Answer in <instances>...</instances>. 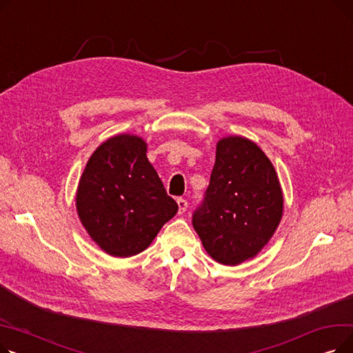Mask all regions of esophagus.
Instances as JSON below:
<instances>
[{"label": "esophagus", "instance_id": "1", "mask_svg": "<svg viewBox=\"0 0 353 353\" xmlns=\"http://www.w3.org/2000/svg\"><path fill=\"white\" fill-rule=\"evenodd\" d=\"M177 206H179V214H183L188 209V201L184 199H177Z\"/></svg>", "mask_w": 353, "mask_h": 353}]
</instances>
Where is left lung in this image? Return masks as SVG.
Returning <instances> with one entry per match:
<instances>
[{"label": "left lung", "instance_id": "1", "mask_svg": "<svg viewBox=\"0 0 353 353\" xmlns=\"http://www.w3.org/2000/svg\"><path fill=\"white\" fill-rule=\"evenodd\" d=\"M283 216V192L269 157L242 136L221 137L193 228L213 261L236 266L259 254Z\"/></svg>", "mask_w": 353, "mask_h": 353}]
</instances>
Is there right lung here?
<instances>
[{"instance_id": "obj_1", "label": "right lung", "mask_w": 353, "mask_h": 353, "mask_svg": "<svg viewBox=\"0 0 353 353\" xmlns=\"http://www.w3.org/2000/svg\"><path fill=\"white\" fill-rule=\"evenodd\" d=\"M145 153L141 137L113 136L90 156L80 177L79 219L92 242L110 256L141 253L179 210Z\"/></svg>"}]
</instances>
